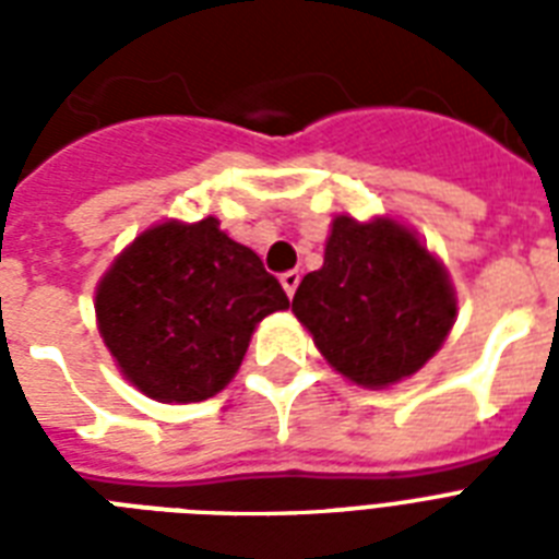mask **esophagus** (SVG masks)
I'll list each match as a JSON object with an SVG mask.
<instances>
[{
	"label": "esophagus",
	"mask_w": 559,
	"mask_h": 559,
	"mask_svg": "<svg viewBox=\"0 0 559 559\" xmlns=\"http://www.w3.org/2000/svg\"><path fill=\"white\" fill-rule=\"evenodd\" d=\"M298 281H301V272H298V270H289V272H284V275H281V287H284V293H287L289 298L296 296Z\"/></svg>",
	"instance_id": "esophagus-1"
}]
</instances>
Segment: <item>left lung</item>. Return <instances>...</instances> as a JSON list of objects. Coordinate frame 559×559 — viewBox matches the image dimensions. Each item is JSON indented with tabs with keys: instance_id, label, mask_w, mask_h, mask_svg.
<instances>
[{
	"instance_id": "1",
	"label": "left lung",
	"mask_w": 559,
	"mask_h": 559,
	"mask_svg": "<svg viewBox=\"0 0 559 559\" xmlns=\"http://www.w3.org/2000/svg\"><path fill=\"white\" fill-rule=\"evenodd\" d=\"M293 313L324 359L359 385H391L441 348L455 298L447 272L391 219H333L322 270L307 272Z\"/></svg>"
}]
</instances>
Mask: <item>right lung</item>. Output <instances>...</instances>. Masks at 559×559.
<instances>
[{"label":"right lung","mask_w":559,"mask_h":559,"mask_svg":"<svg viewBox=\"0 0 559 559\" xmlns=\"http://www.w3.org/2000/svg\"><path fill=\"white\" fill-rule=\"evenodd\" d=\"M287 307L278 278L214 217L147 228L95 296L109 354L135 389L162 403L217 394L243 362L254 324Z\"/></svg>","instance_id":"1"}]
</instances>
